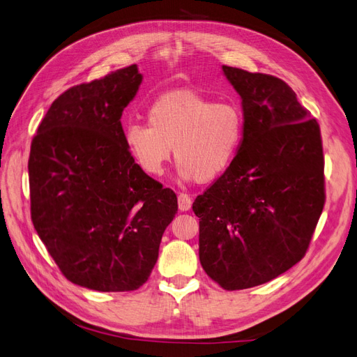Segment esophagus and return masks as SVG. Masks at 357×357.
Instances as JSON below:
<instances>
[{
	"mask_svg": "<svg viewBox=\"0 0 357 357\" xmlns=\"http://www.w3.org/2000/svg\"><path fill=\"white\" fill-rule=\"evenodd\" d=\"M192 207V198L188 193H180L178 195V208L180 211H188Z\"/></svg>",
	"mask_w": 357,
	"mask_h": 357,
	"instance_id": "34e87169",
	"label": "esophagus"
}]
</instances>
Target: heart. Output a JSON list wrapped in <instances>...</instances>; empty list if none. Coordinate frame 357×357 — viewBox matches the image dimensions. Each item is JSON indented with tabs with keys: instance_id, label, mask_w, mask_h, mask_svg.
Wrapping results in <instances>:
<instances>
[{
	"instance_id": "b5f03b06",
	"label": "heart",
	"mask_w": 357,
	"mask_h": 357,
	"mask_svg": "<svg viewBox=\"0 0 357 357\" xmlns=\"http://www.w3.org/2000/svg\"><path fill=\"white\" fill-rule=\"evenodd\" d=\"M147 123L129 122L123 142L138 167L162 176L172 147L183 178L210 183L238 155L244 139V114L231 101H213L195 91H172L149 105Z\"/></svg>"
}]
</instances>
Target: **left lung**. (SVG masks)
<instances>
[{
	"instance_id": "left-lung-1",
	"label": "left lung",
	"mask_w": 357,
	"mask_h": 357,
	"mask_svg": "<svg viewBox=\"0 0 357 357\" xmlns=\"http://www.w3.org/2000/svg\"><path fill=\"white\" fill-rule=\"evenodd\" d=\"M243 100L244 139L198 195L199 261L225 290L271 282L305 256L325 207L320 126L282 79L223 66Z\"/></svg>"
}]
</instances>
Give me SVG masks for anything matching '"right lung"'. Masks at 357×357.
I'll return each mask as SVG.
<instances>
[{
	"mask_svg": "<svg viewBox=\"0 0 357 357\" xmlns=\"http://www.w3.org/2000/svg\"><path fill=\"white\" fill-rule=\"evenodd\" d=\"M143 75L129 66L52 102L28 160L31 220L67 280L100 291L142 287L178 210L174 190L135 164L121 117Z\"/></svg>",
	"mask_w": 357,
	"mask_h": 357,
	"instance_id": "add662e5",
	"label": "right lung"
}]
</instances>
